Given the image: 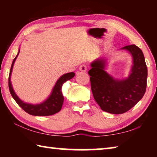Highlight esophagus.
<instances>
[{
    "label": "esophagus",
    "instance_id": "34e87169",
    "mask_svg": "<svg viewBox=\"0 0 157 157\" xmlns=\"http://www.w3.org/2000/svg\"><path fill=\"white\" fill-rule=\"evenodd\" d=\"M79 69V71H82V72H86V71H87V65L85 64V63H83V64L80 65Z\"/></svg>",
    "mask_w": 157,
    "mask_h": 157
}]
</instances>
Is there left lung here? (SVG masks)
Returning a JSON list of instances; mask_svg holds the SVG:
<instances>
[{"label":"left lung","mask_w":157,"mask_h":157,"mask_svg":"<svg viewBox=\"0 0 157 157\" xmlns=\"http://www.w3.org/2000/svg\"><path fill=\"white\" fill-rule=\"evenodd\" d=\"M122 50L131 53L133 66L128 78L118 80L106 72L107 63L103 58L91 63V91L101 109L113 114H121L132 109L143 97L147 86V68L142 50L136 45Z\"/></svg>","instance_id":"obj_1"}]
</instances>
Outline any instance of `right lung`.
<instances>
[{"instance_id":"1","label":"right lung","mask_w":157,"mask_h":157,"mask_svg":"<svg viewBox=\"0 0 157 157\" xmlns=\"http://www.w3.org/2000/svg\"><path fill=\"white\" fill-rule=\"evenodd\" d=\"M20 51V50H19ZM16 57L14 59L12 63L11 68H10V75H9V89L12 96L14 98V100L17 102V104L24 110L25 112L30 114L33 116H51L53 114L58 113L62 109L63 102V96L62 93V87L63 84L67 80L72 79L75 76V73L73 72L66 73L62 76H61L59 79L57 81L52 91L50 96L45 100L44 102L38 105H32L28 104V103L23 102L17 94L14 91L11 84V73L12 71V68L16 59L18 56V53Z\"/></svg>"}]
</instances>
